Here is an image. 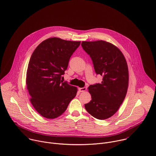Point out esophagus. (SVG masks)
Segmentation results:
<instances>
[{"mask_svg": "<svg viewBox=\"0 0 156 156\" xmlns=\"http://www.w3.org/2000/svg\"><path fill=\"white\" fill-rule=\"evenodd\" d=\"M78 90H79L80 92H84V91H86L87 88H86V87H79V88H78Z\"/></svg>", "mask_w": 156, "mask_h": 156, "instance_id": "34e87169", "label": "esophagus"}]
</instances>
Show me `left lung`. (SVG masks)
Wrapping results in <instances>:
<instances>
[{
  "label": "left lung",
  "mask_w": 156,
  "mask_h": 156,
  "mask_svg": "<svg viewBox=\"0 0 156 156\" xmlns=\"http://www.w3.org/2000/svg\"><path fill=\"white\" fill-rule=\"evenodd\" d=\"M81 46L91 58L96 73L102 76L101 83L88 87L92 99L85 108L97 119H108L117 112L127 93L126 59L118 48L104 41H83Z\"/></svg>",
  "instance_id": "1"
}]
</instances>
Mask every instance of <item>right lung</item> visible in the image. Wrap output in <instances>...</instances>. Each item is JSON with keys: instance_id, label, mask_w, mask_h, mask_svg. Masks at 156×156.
<instances>
[{"instance_id": "right-lung-1", "label": "right lung", "mask_w": 156, "mask_h": 156, "mask_svg": "<svg viewBox=\"0 0 156 156\" xmlns=\"http://www.w3.org/2000/svg\"><path fill=\"white\" fill-rule=\"evenodd\" d=\"M80 43L51 37L39 44L33 52L26 83L30 101L42 117L53 119L60 116L76 96L77 87L63 82L61 78Z\"/></svg>"}]
</instances>
